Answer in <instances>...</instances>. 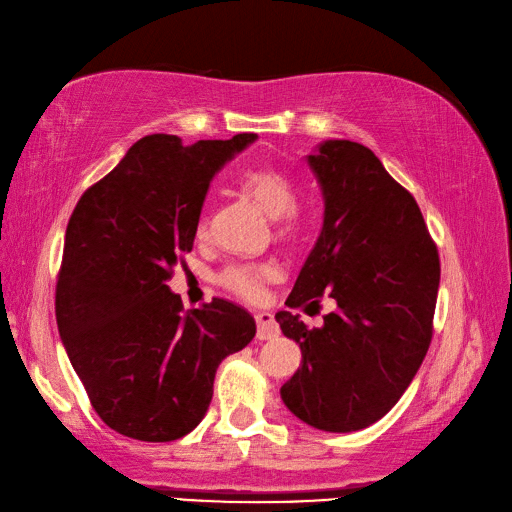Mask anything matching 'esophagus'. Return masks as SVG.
Wrapping results in <instances>:
<instances>
[{
	"label": "esophagus",
	"instance_id": "1",
	"mask_svg": "<svg viewBox=\"0 0 512 512\" xmlns=\"http://www.w3.org/2000/svg\"><path fill=\"white\" fill-rule=\"evenodd\" d=\"M254 318H256V324H258V339H271V337L280 333V327H277L273 314L256 312Z\"/></svg>",
	"mask_w": 512,
	"mask_h": 512
}]
</instances>
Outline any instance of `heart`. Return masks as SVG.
Wrapping results in <instances>:
<instances>
[{"instance_id": "1", "label": "heart", "mask_w": 512, "mask_h": 512, "mask_svg": "<svg viewBox=\"0 0 512 512\" xmlns=\"http://www.w3.org/2000/svg\"><path fill=\"white\" fill-rule=\"evenodd\" d=\"M239 190L252 198L254 203L265 211L275 224L277 237L290 239L303 228V211L297 205V185L290 179L286 170L273 164H260L245 168L237 177ZM207 235V215L196 224V237L203 239ZM275 275L273 262H235L220 271L218 282L241 294V297L254 299L262 290V282Z\"/></svg>"}]
</instances>
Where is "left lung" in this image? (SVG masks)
I'll return each mask as SVG.
<instances>
[{
    "label": "left lung",
    "mask_w": 512,
    "mask_h": 512,
    "mask_svg": "<svg viewBox=\"0 0 512 512\" xmlns=\"http://www.w3.org/2000/svg\"><path fill=\"white\" fill-rule=\"evenodd\" d=\"M307 164L322 188L324 224L286 305L314 314L327 292L337 307L318 329L299 314H275L303 354L280 393L303 423L348 433L380 421L421 367L440 256L414 196L374 151L324 141Z\"/></svg>",
    "instance_id": "1"
}]
</instances>
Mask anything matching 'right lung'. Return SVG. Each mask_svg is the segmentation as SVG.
Returning a JSON list of instances; mask_svg holds the SVG:
<instances>
[{"mask_svg": "<svg viewBox=\"0 0 512 512\" xmlns=\"http://www.w3.org/2000/svg\"><path fill=\"white\" fill-rule=\"evenodd\" d=\"M256 134L190 147L175 134L136 141L76 203L57 275L55 316L91 406L121 436L170 442L211 404L215 371L256 322L213 299L185 312L166 282L185 252L209 183Z\"/></svg>", "mask_w": 512, "mask_h": 512, "instance_id": "1", "label": "right lung"}]
</instances>
